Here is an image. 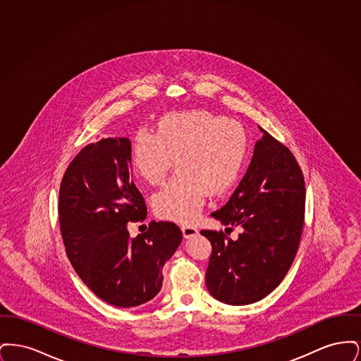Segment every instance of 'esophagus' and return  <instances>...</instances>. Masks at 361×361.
<instances>
[{
    "instance_id": "obj_1",
    "label": "esophagus",
    "mask_w": 361,
    "mask_h": 361,
    "mask_svg": "<svg viewBox=\"0 0 361 361\" xmlns=\"http://www.w3.org/2000/svg\"><path fill=\"white\" fill-rule=\"evenodd\" d=\"M181 231H183L184 238H192V237L197 235V233H199L196 227L188 226V224H183V226H181Z\"/></svg>"
}]
</instances>
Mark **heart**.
Segmentation results:
<instances>
[{"mask_svg": "<svg viewBox=\"0 0 361 361\" xmlns=\"http://www.w3.org/2000/svg\"><path fill=\"white\" fill-rule=\"evenodd\" d=\"M249 135L240 121L206 109L166 114L155 133L139 130L133 137L131 166L149 185L176 176L152 200L155 215L177 224L197 219L207 195L219 196L240 178Z\"/></svg>", "mask_w": 361, "mask_h": 361, "instance_id": "1", "label": "heart"}]
</instances>
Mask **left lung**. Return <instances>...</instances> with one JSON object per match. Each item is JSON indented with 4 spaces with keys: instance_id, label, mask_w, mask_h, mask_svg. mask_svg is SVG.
Instances as JSON below:
<instances>
[{
    "instance_id": "obj_1",
    "label": "left lung",
    "mask_w": 361,
    "mask_h": 361,
    "mask_svg": "<svg viewBox=\"0 0 361 361\" xmlns=\"http://www.w3.org/2000/svg\"><path fill=\"white\" fill-rule=\"evenodd\" d=\"M252 162L230 200L212 212L238 240L202 230L212 246L207 290L231 306L261 300L291 268L305 222V178L291 150L262 130Z\"/></svg>"
}]
</instances>
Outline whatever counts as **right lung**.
Instances as JSON below:
<instances>
[{"mask_svg":"<svg viewBox=\"0 0 361 361\" xmlns=\"http://www.w3.org/2000/svg\"><path fill=\"white\" fill-rule=\"evenodd\" d=\"M58 215L70 262L104 302L135 307L162 287V268L183 240L172 222H152L130 237L147 208L131 176V142L106 137L85 146L63 174Z\"/></svg>","mask_w":361,"mask_h":361,"instance_id":"1","label":"right lung"}]
</instances>
